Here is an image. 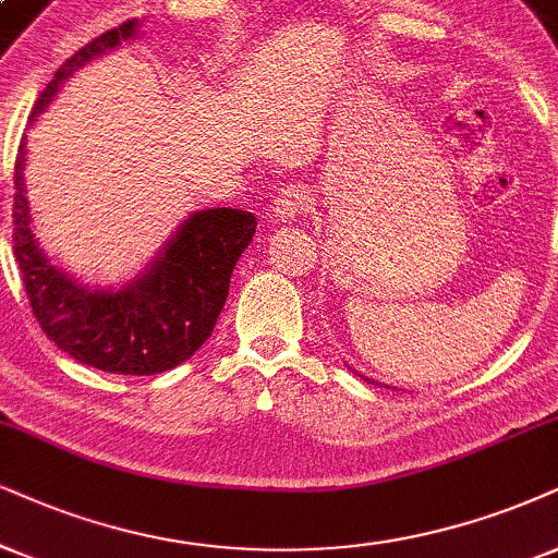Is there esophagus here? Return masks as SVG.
<instances>
[{
    "instance_id": "34e87169",
    "label": "esophagus",
    "mask_w": 558,
    "mask_h": 558,
    "mask_svg": "<svg viewBox=\"0 0 558 558\" xmlns=\"http://www.w3.org/2000/svg\"><path fill=\"white\" fill-rule=\"evenodd\" d=\"M307 206H311V191L302 183H292L287 185V189H281V194L271 206V217L277 219V222H292V219L300 217Z\"/></svg>"
}]
</instances>
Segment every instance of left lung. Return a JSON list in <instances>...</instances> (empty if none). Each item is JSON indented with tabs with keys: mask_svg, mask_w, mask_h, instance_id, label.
Wrapping results in <instances>:
<instances>
[{
	"mask_svg": "<svg viewBox=\"0 0 558 558\" xmlns=\"http://www.w3.org/2000/svg\"><path fill=\"white\" fill-rule=\"evenodd\" d=\"M364 380H369V377H364ZM369 383H373V380H369Z\"/></svg>",
	"mask_w": 558,
	"mask_h": 558,
	"instance_id": "left-lung-1",
	"label": "left lung"
}]
</instances>
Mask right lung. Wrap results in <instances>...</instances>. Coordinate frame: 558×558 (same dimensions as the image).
I'll return each mask as SVG.
<instances>
[{
  "mask_svg": "<svg viewBox=\"0 0 558 558\" xmlns=\"http://www.w3.org/2000/svg\"><path fill=\"white\" fill-rule=\"evenodd\" d=\"M140 20L106 31L66 59L40 93L31 121L89 59L136 36ZM25 140L15 160L12 243L33 315L61 352L113 375H157L189 360L215 331L238 258L256 232V215L240 209L194 211L140 277L121 290H93L51 266L31 232L25 198Z\"/></svg>",
  "mask_w": 558,
  "mask_h": 558,
  "instance_id": "obj_1",
  "label": "right lung"
}]
</instances>
